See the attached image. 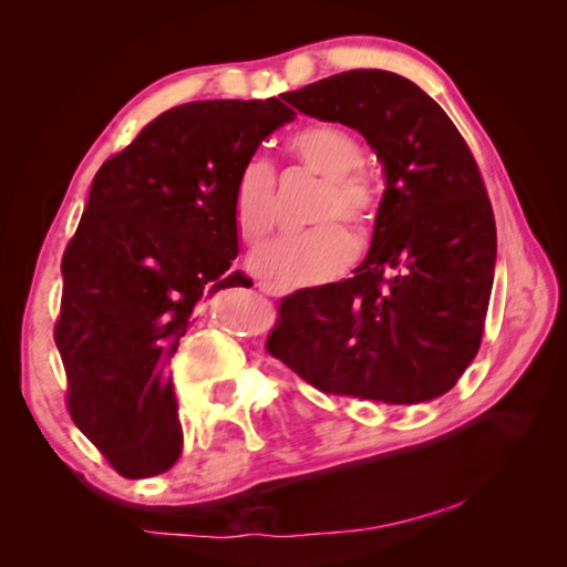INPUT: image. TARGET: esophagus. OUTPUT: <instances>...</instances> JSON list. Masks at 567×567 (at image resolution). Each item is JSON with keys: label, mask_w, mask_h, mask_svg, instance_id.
Segmentation results:
<instances>
[{"label": "esophagus", "mask_w": 567, "mask_h": 567, "mask_svg": "<svg viewBox=\"0 0 567 567\" xmlns=\"http://www.w3.org/2000/svg\"><path fill=\"white\" fill-rule=\"evenodd\" d=\"M257 287H260V292H265V295H270V297H285V295H287V290H285V287H280V285H275V282H257Z\"/></svg>", "instance_id": "34e87169"}]
</instances>
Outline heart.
I'll list each match as a JSON object with an SVG mask.
<instances>
[{
  "instance_id": "b5f03b06",
  "label": "heart",
  "mask_w": 567,
  "mask_h": 567,
  "mask_svg": "<svg viewBox=\"0 0 567 567\" xmlns=\"http://www.w3.org/2000/svg\"><path fill=\"white\" fill-rule=\"evenodd\" d=\"M292 157L322 177L310 219L320 223L307 233L277 237L252 255L255 272L282 287L318 285L340 275L354 255V239L334 217L364 227L375 217L378 189L362 175L360 142L334 124H307L290 137ZM235 225L247 243H260L275 225V175L270 165L255 159L239 172Z\"/></svg>"
}]
</instances>
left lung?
Masks as SVG:
<instances>
[{"label": "left lung", "mask_w": 567, "mask_h": 567, "mask_svg": "<svg viewBox=\"0 0 567 567\" xmlns=\"http://www.w3.org/2000/svg\"><path fill=\"white\" fill-rule=\"evenodd\" d=\"M290 104L358 130L385 175L370 252L348 280L285 297L267 352L332 395L417 405L475 360L497 237L473 155L443 107L385 70H350Z\"/></svg>", "instance_id": "obj_1"}]
</instances>
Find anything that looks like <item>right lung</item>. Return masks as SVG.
<instances>
[{
	"instance_id": "1",
	"label": "right lung",
	"mask_w": 567,
	"mask_h": 567,
	"mask_svg": "<svg viewBox=\"0 0 567 567\" xmlns=\"http://www.w3.org/2000/svg\"><path fill=\"white\" fill-rule=\"evenodd\" d=\"M292 120L275 97L179 104L92 179L62 257L54 342L74 425L124 477L177 463L167 362L203 297L249 282L229 272L239 252L235 185L262 140Z\"/></svg>"
}]
</instances>
